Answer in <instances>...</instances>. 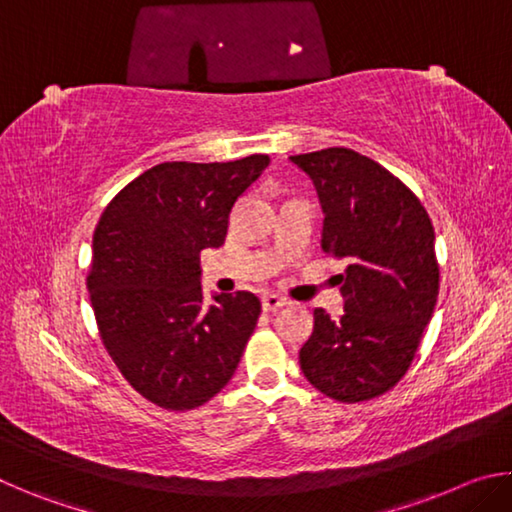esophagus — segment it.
Returning <instances> with one entry per match:
<instances>
[{"label":"esophagus","instance_id":"obj_1","mask_svg":"<svg viewBox=\"0 0 512 512\" xmlns=\"http://www.w3.org/2000/svg\"><path fill=\"white\" fill-rule=\"evenodd\" d=\"M284 305H287V298L275 296V293H264V296H262L264 311H277V309L284 307Z\"/></svg>","mask_w":512,"mask_h":512}]
</instances>
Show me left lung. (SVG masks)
<instances>
[{
  "label": "left lung",
  "mask_w": 512,
  "mask_h": 512,
  "mask_svg": "<svg viewBox=\"0 0 512 512\" xmlns=\"http://www.w3.org/2000/svg\"><path fill=\"white\" fill-rule=\"evenodd\" d=\"M323 205V253L345 259V314L314 309L300 348L311 386L343 404L368 402L400 381L436 307L440 268L427 210L379 162L352 149L291 155Z\"/></svg>",
  "instance_id": "1"
}]
</instances>
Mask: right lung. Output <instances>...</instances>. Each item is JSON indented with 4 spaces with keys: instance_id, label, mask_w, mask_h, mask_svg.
<instances>
[{
    "instance_id": "1",
    "label": "right lung",
    "mask_w": 512,
    "mask_h": 512,
    "mask_svg": "<svg viewBox=\"0 0 512 512\" xmlns=\"http://www.w3.org/2000/svg\"><path fill=\"white\" fill-rule=\"evenodd\" d=\"M266 167L264 153L155 164L112 198L94 228L88 291L103 348L160 409L212 400L257 325L255 293H221L205 305L201 250L223 244L232 205Z\"/></svg>"
}]
</instances>
